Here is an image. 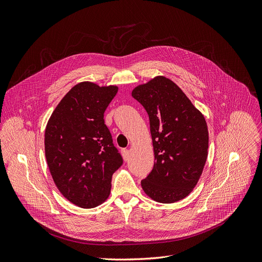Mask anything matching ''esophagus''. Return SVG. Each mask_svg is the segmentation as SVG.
<instances>
[{
    "mask_svg": "<svg viewBox=\"0 0 262 262\" xmlns=\"http://www.w3.org/2000/svg\"><path fill=\"white\" fill-rule=\"evenodd\" d=\"M122 154H123V157H124V160H125V161H128V159H129V149L124 148V149L122 150Z\"/></svg>",
    "mask_w": 262,
    "mask_h": 262,
    "instance_id": "34e87169",
    "label": "esophagus"
}]
</instances>
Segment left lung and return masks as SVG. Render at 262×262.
<instances>
[{"mask_svg":"<svg viewBox=\"0 0 262 262\" xmlns=\"http://www.w3.org/2000/svg\"><path fill=\"white\" fill-rule=\"evenodd\" d=\"M132 97L148 115L156 160L141 187L157 202L182 200L197 185L206 162L205 119L181 88L165 76L137 85Z\"/></svg>","mask_w":262,"mask_h":262,"instance_id":"obj_1","label":"left lung"}]
</instances>
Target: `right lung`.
Listing matches in <instances>:
<instances>
[{"instance_id":"obj_1","label":"right lung","mask_w":262,"mask_h":262,"mask_svg":"<svg viewBox=\"0 0 262 262\" xmlns=\"http://www.w3.org/2000/svg\"><path fill=\"white\" fill-rule=\"evenodd\" d=\"M118 90L91 81L77 83L45 128V157L52 180L66 199L82 208L108 198L113 174L123 164L103 119Z\"/></svg>"}]
</instances>
